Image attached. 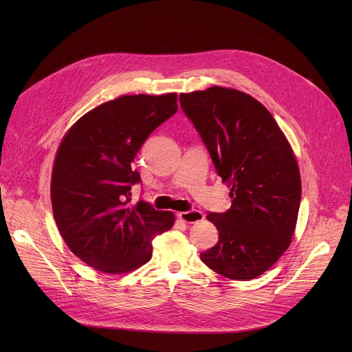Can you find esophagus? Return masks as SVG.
<instances>
[{"label": "esophagus", "mask_w": 352, "mask_h": 352, "mask_svg": "<svg viewBox=\"0 0 352 352\" xmlns=\"http://www.w3.org/2000/svg\"><path fill=\"white\" fill-rule=\"evenodd\" d=\"M177 217L184 221V223H198V221H202L204 219V214H202L201 211L198 210H191V211H184V212H178Z\"/></svg>", "instance_id": "obj_1"}]
</instances>
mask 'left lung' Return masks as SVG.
<instances>
[{
  "label": "left lung",
  "instance_id": "1",
  "mask_svg": "<svg viewBox=\"0 0 352 352\" xmlns=\"http://www.w3.org/2000/svg\"><path fill=\"white\" fill-rule=\"evenodd\" d=\"M179 104L231 187V208L207 215L219 235L201 261L231 280L256 278L287 251L297 226L301 177L291 145L245 92L211 87L179 94Z\"/></svg>",
  "mask_w": 352,
  "mask_h": 352
}]
</instances>
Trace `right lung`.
Listing matches in <instances>:
<instances>
[{
  "label": "right lung",
  "mask_w": 352,
  "mask_h": 352,
  "mask_svg": "<svg viewBox=\"0 0 352 352\" xmlns=\"http://www.w3.org/2000/svg\"><path fill=\"white\" fill-rule=\"evenodd\" d=\"M177 109L174 92L122 96L91 109L63 138L52 166V212L68 248L89 267L134 271L151 260L153 239L174 226L171 211L129 201L141 181L137 153Z\"/></svg>",
  "instance_id": "obj_1"
}]
</instances>
